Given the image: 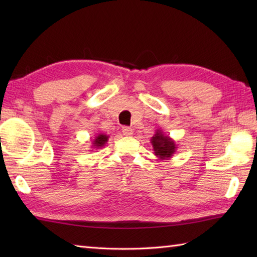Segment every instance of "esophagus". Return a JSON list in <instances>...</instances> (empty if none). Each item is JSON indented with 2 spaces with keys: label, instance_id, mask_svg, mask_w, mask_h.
Masks as SVG:
<instances>
[{
  "label": "esophagus",
  "instance_id": "34e87169",
  "mask_svg": "<svg viewBox=\"0 0 257 257\" xmlns=\"http://www.w3.org/2000/svg\"><path fill=\"white\" fill-rule=\"evenodd\" d=\"M122 134L123 136H127V137H130L134 134V129L130 127H122Z\"/></svg>",
  "mask_w": 257,
  "mask_h": 257
}]
</instances>
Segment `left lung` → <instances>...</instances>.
I'll return each instance as SVG.
<instances>
[{"mask_svg": "<svg viewBox=\"0 0 257 257\" xmlns=\"http://www.w3.org/2000/svg\"><path fill=\"white\" fill-rule=\"evenodd\" d=\"M151 145L155 155L160 160H168L176 154L177 145L172 138L163 134L161 129H157L154 137H151Z\"/></svg>", "mask_w": 257, "mask_h": 257, "instance_id": "left-lung-1", "label": "left lung"}]
</instances>
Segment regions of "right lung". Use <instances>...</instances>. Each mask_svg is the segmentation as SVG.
Listing matches in <instances>:
<instances>
[{
  "mask_svg": "<svg viewBox=\"0 0 257 257\" xmlns=\"http://www.w3.org/2000/svg\"><path fill=\"white\" fill-rule=\"evenodd\" d=\"M108 138H109V136H107L105 134H101V133L97 134V136L94 138V140L91 141L92 144H91L90 148L91 149H100V148H102V147L105 146L106 143L108 141Z\"/></svg>",
  "mask_w": 257,
  "mask_h": 257,
  "instance_id": "add662e5",
  "label": "right lung"
}]
</instances>
